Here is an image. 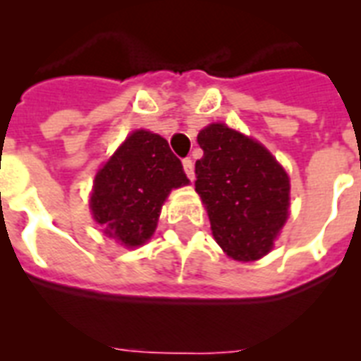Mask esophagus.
Returning <instances> with one entry per match:
<instances>
[{
  "label": "esophagus",
  "mask_w": 361,
  "mask_h": 361,
  "mask_svg": "<svg viewBox=\"0 0 361 361\" xmlns=\"http://www.w3.org/2000/svg\"><path fill=\"white\" fill-rule=\"evenodd\" d=\"M183 170H185V174L189 180H195V163H192V159H183Z\"/></svg>",
  "instance_id": "34e87169"
}]
</instances>
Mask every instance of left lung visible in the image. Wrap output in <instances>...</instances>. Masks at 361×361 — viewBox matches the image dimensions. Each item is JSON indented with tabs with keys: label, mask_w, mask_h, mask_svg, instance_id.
I'll use <instances>...</instances> for the list:
<instances>
[{
	"label": "left lung",
	"mask_w": 361,
	"mask_h": 361,
	"mask_svg": "<svg viewBox=\"0 0 361 361\" xmlns=\"http://www.w3.org/2000/svg\"><path fill=\"white\" fill-rule=\"evenodd\" d=\"M198 144L195 189L215 241L234 260L264 257L288 217V176L266 147L223 123L200 130Z\"/></svg>",
	"instance_id": "1"
}]
</instances>
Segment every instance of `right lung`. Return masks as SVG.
<instances>
[{"label":"right lung","instance_id":"1","mask_svg":"<svg viewBox=\"0 0 361 361\" xmlns=\"http://www.w3.org/2000/svg\"><path fill=\"white\" fill-rule=\"evenodd\" d=\"M187 183L169 142L135 130L95 176L90 208L106 236L127 247L142 245L157 226L164 198Z\"/></svg>","mask_w":361,"mask_h":361}]
</instances>
